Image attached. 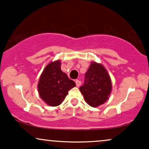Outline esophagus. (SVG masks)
I'll return each mask as SVG.
<instances>
[{"mask_svg": "<svg viewBox=\"0 0 149 149\" xmlns=\"http://www.w3.org/2000/svg\"><path fill=\"white\" fill-rule=\"evenodd\" d=\"M76 84L77 87H79L80 85H81V82L79 80H76Z\"/></svg>", "mask_w": 149, "mask_h": 149, "instance_id": "34e87169", "label": "esophagus"}]
</instances>
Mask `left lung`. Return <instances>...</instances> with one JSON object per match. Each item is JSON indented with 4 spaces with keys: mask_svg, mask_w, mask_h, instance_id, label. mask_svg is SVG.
I'll use <instances>...</instances> for the list:
<instances>
[{
    "mask_svg": "<svg viewBox=\"0 0 149 149\" xmlns=\"http://www.w3.org/2000/svg\"><path fill=\"white\" fill-rule=\"evenodd\" d=\"M112 90L111 78L103 65L92 61L85 73V83L80 88L85 102L97 107L108 100Z\"/></svg>",
    "mask_w": 149,
    "mask_h": 149,
    "instance_id": "1",
    "label": "left lung"
}]
</instances>
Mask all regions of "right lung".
<instances>
[{"mask_svg": "<svg viewBox=\"0 0 149 149\" xmlns=\"http://www.w3.org/2000/svg\"><path fill=\"white\" fill-rule=\"evenodd\" d=\"M76 86V83L68 78L61 70V61H52L47 64L40 75L38 90L40 98L47 105H60L68 92Z\"/></svg>", "mask_w": 149, "mask_h": 149, "instance_id": "add662e5", "label": "right lung"}]
</instances>
